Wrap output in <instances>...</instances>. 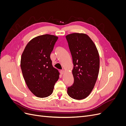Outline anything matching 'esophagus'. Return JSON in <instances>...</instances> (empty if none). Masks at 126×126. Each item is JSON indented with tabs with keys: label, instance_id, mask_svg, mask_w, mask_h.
Segmentation results:
<instances>
[{
	"label": "esophagus",
	"instance_id": "esophagus-1",
	"mask_svg": "<svg viewBox=\"0 0 126 126\" xmlns=\"http://www.w3.org/2000/svg\"><path fill=\"white\" fill-rule=\"evenodd\" d=\"M60 74L61 75H63L64 73V70H60Z\"/></svg>",
	"mask_w": 126,
	"mask_h": 126
}]
</instances>
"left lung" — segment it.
Returning <instances> with one entry per match:
<instances>
[{
	"instance_id": "1",
	"label": "left lung",
	"mask_w": 126,
	"mask_h": 126,
	"mask_svg": "<svg viewBox=\"0 0 126 126\" xmlns=\"http://www.w3.org/2000/svg\"><path fill=\"white\" fill-rule=\"evenodd\" d=\"M71 54L74 82L68 87L69 96L77 100L85 99L94 89L99 71V55L96 45L85 33H73L66 36Z\"/></svg>"
}]
</instances>
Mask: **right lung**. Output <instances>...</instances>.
Instances as JSON below:
<instances>
[{"instance_id":"add662e5","label":"right lung","mask_w":126,"mask_h":126,"mask_svg":"<svg viewBox=\"0 0 126 126\" xmlns=\"http://www.w3.org/2000/svg\"><path fill=\"white\" fill-rule=\"evenodd\" d=\"M58 38L49 34L36 37L26 45L22 54V75L29 89L38 97L51 94L59 79V72L52 66L50 57Z\"/></svg>"}]
</instances>
